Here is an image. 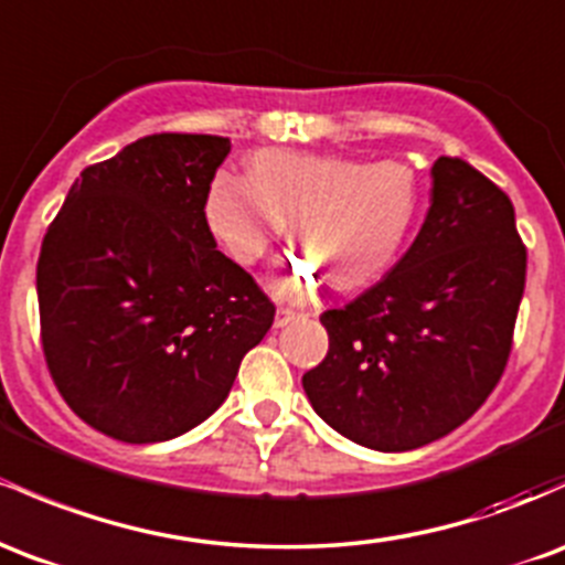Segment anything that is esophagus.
<instances>
[{"instance_id":"obj_1","label":"esophagus","mask_w":565,"mask_h":565,"mask_svg":"<svg viewBox=\"0 0 565 565\" xmlns=\"http://www.w3.org/2000/svg\"><path fill=\"white\" fill-rule=\"evenodd\" d=\"M300 311H292V308H278L276 311V319H273V324L276 327H287V324H292V321H297L300 319Z\"/></svg>"}]
</instances>
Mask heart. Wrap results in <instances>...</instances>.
<instances>
[{"label":"heart","instance_id":"obj_1","mask_svg":"<svg viewBox=\"0 0 565 565\" xmlns=\"http://www.w3.org/2000/svg\"><path fill=\"white\" fill-rule=\"evenodd\" d=\"M420 212V182L402 160L364 163L334 152L263 150L244 182L220 177L203 195V227L238 268H252L281 227L297 254L273 276L278 292L306 297L330 278L356 292L405 249Z\"/></svg>","mask_w":565,"mask_h":565}]
</instances>
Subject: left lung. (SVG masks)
<instances>
[{"mask_svg":"<svg viewBox=\"0 0 565 565\" xmlns=\"http://www.w3.org/2000/svg\"><path fill=\"white\" fill-rule=\"evenodd\" d=\"M525 246L504 190L461 158L431 166V206L375 287L321 313L330 351L302 375L313 411L383 454L445 437L507 367Z\"/></svg>","mask_w":565,"mask_h":565,"instance_id":"8db88e82","label":"left lung"}]
</instances>
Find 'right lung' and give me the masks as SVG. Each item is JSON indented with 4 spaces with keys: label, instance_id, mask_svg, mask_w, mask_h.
<instances>
[{
    "label": "right lung",
    "instance_id": "1",
    "mask_svg": "<svg viewBox=\"0 0 565 565\" xmlns=\"http://www.w3.org/2000/svg\"><path fill=\"white\" fill-rule=\"evenodd\" d=\"M227 152L225 136H145L74 179L42 241L47 370L66 405L120 443L206 420L276 316L203 227Z\"/></svg>",
    "mask_w": 565,
    "mask_h": 565
}]
</instances>
